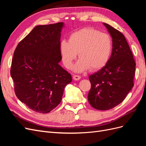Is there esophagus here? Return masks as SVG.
<instances>
[{
	"mask_svg": "<svg viewBox=\"0 0 146 146\" xmlns=\"http://www.w3.org/2000/svg\"><path fill=\"white\" fill-rule=\"evenodd\" d=\"M81 78V77L80 76H77V75H74L73 76V79L75 80H79Z\"/></svg>",
	"mask_w": 146,
	"mask_h": 146,
	"instance_id": "obj_1",
	"label": "esophagus"
}]
</instances>
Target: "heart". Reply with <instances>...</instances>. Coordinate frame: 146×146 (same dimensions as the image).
<instances>
[{
  "mask_svg": "<svg viewBox=\"0 0 146 146\" xmlns=\"http://www.w3.org/2000/svg\"><path fill=\"white\" fill-rule=\"evenodd\" d=\"M112 40L107 33L92 28H85L69 36V41H61L60 53L65 67L72 68L77 53L79 58L74 70L82 72L90 69L96 71L107 65L112 52Z\"/></svg>",
  "mask_w": 146,
  "mask_h": 146,
  "instance_id": "obj_1",
  "label": "heart"
}]
</instances>
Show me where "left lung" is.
Wrapping results in <instances>:
<instances>
[{"instance_id":"left-lung-1","label":"left lung","mask_w":146,"mask_h":146,"mask_svg":"<svg viewBox=\"0 0 146 146\" xmlns=\"http://www.w3.org/2000/svg\"><path fill=\"white\" fill-rule=\"evenodd\" d=\"M103 24L112 38V53L107 65L89 77L88 99L95 109L108 110L120 104L133 87L136 63L124 35Z\"/></svg>"}]
</instances>
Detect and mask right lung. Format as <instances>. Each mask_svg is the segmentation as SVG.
<instances>
[{
	"mask_svg": "<svg viewBox=\"0 0 146 146\" xmlns=\"http://www.w3.org/2000/svg\"><path fill=\"white\" fill-rule=\"evenodd\" d=\"M63 23L37 25L17 46L11 76L17 98L33 111L49 113L61 102L72 76L59 64Z\"/></svg>",
	"mask_w": 146,
	"mask_h": 146,
	"instance_id": "right-lung-1",
	"label": "right lung"
}]
</instances>
